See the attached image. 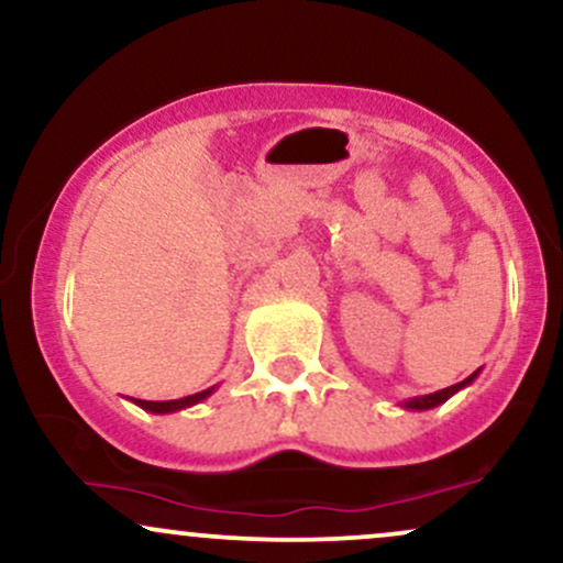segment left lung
Masks as SVG:
<instances>
[{
  "instance_id": "obj_1",
  "label": "left lung",
  "mask_w": 563,
  "mask_h": 563,
  "mask_svg": "<svg viewBox=\"0 0 563 563\" xmlns=\"http://www.w3.org/2000/svg\"><path fill=\"white\" fill-rule=\"evenodd\" d=\"M476 376H479V371L471 373V376H468L466 380H461V384L448 386V389H439V391H434V394H423V397H412V399H407V402H402V407H405V410H431V407H437V405L448 402V399L452 397V394H457L461 389H466L468 384H474V378H476Z\"/></svg>"
}]
</instances>
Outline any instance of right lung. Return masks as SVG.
Instances as JSON below:
<instances>
[{
	"mask_svg": "<svg viewBox=\"0 0 563 563\" xmlns=\"http://www.w3.org/2000/svg\"><path fill=\"white\" fill-rule=\"evenodd\" d=\"M217 386H211V389H203L198 394H190V397H183V399H166V402H147V399H132L134 405H140L142 410L147 412H156V416H164V412H177V410H185V407H192L198 402H203L206 397H211L214 394Z\"/></svg>",
	"mask_w": 563,
	"mask_h": 563,
	"instance_id": "1",
	"label": "right lung"
}]
</instances>
